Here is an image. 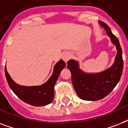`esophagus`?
I'll use <instances>...</instances> for the list:
<instances>
[{
  "label": "esophagus",
  "mask_w": 128,
  "mask_h": 128,
  "mask_svg": "<svg viewBox=\"0 0 128 128\" xmlns=\"http://www.w3.org/2000/svg\"><path fill=\"white\" fill-rule=\"evenodd\" d=\"M70 54H69V52H64V54H63V56H62V58H63V60L65 61V62H68V60L70 59Z\"/></svg>",
  "instance_id": "34e87169"
}]
</instances>
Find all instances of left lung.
<instances>
[{"label": "left lung", "mask_w": 128, "mask_h": 128, "mask_svg": "<svg viewBox=\"0 0 128 128\" xmlns=\"http://www.w3.org/2000/svg\"><path fill=\"white\" fill-rule=\"evenodd\" d=\"M100 23L105 28L113 44L116 46L118 52L113 66L100 73L86 74L79 69L77 62L70 60L67 62L76 94L84 100L96 101L105 98L117 85L123 72L122 50L119 40L106 23L102 21H100Z\"/></svg>", "instance_id": "left-lung-1"}]
</instances>
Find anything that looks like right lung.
<instances>
[{"label": "right lung", "instance_id": "1", "mask_svg": "<svg viewBox=\"0 0 128 128\" xmlns=\"http://www.w3.org/2000/svg\"><path fill=\"white\" fill-rule=\"evenodd\" d=\"M65 66V62L60 60L55 65L54 72L50 79L46 83L38 86H22L16 84L11 79L6 66L5 76L11 90L21 100L34 106H42L50 104L54 99V86Z\"/></svg>", "mask_w": 128, "mask_h": 128}]
</instances>
